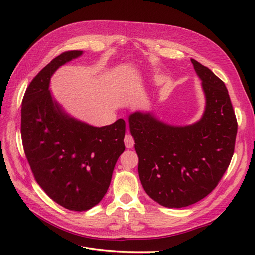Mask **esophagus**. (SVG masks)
Segmentation results:
<instances>
[{"label":"esophagus","instance_id":"esophagus-1","mask_svg":"<svg viewBox=\"0 0 255 255\" xmlns=\"http://www.w3.org/2000/svg\"><path fill=\"white\" fill-rule=\"evenodd\" d=\"M125 143H126V146L128 149H130L133 148L134 144H135V141H134V137L130 135V134H126L125 136Z\"/></svg>","mask_w":255,"mask_h":255}]
</instances>
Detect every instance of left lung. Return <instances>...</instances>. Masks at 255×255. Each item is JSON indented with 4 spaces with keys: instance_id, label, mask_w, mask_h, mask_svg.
<instances>
[{
    "instance_id": "1",
    "label": "left lung",
    "mask_w": 255,
    "mask_h": 255,
    "mask_svg": "<svg viewBox=\"0 0 255 255\" xmlns=\"http://www.w3.org/2000/svg\"><path fill=\"white\" fill-rule=\"evenodd\" d=\"M191 63L206 98L201 120L171 127L139 112L128 119L142 187L154 201L171 208L194 204L215 189L232 159L237 134L225 83L197 60Z\"/></svg>"
}]
</instances>
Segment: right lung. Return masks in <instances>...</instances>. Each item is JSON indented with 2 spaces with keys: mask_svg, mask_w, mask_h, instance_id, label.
Masks as SVG:
<instances>
[{
  "mask_svg": "<svg viewBox=\"0 0 255 255\" xmlns=\"http://www.w3.org/2000/svg\"><path fill=\"white\" fill-rule=\"evenodd\" d=\"M82 51H66L29 83L22 100L21 137L36 182L54 202L83 212L101 201L126 150V121L96 128L69 117L53 101L51 75Z\"/></svg>",
  "mask_w": 255,
  "mask_h": 255,
  "instance_id": "right-lung-1",
  "label": "right lung"
}]
</instances>
